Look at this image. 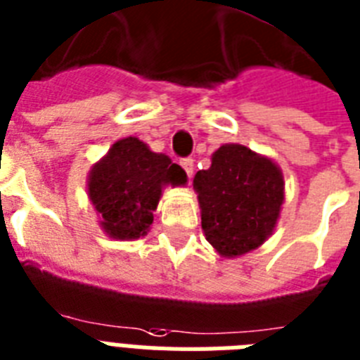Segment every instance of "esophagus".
Returning a JSON list of instances; mask_svg holds the SVG:
<instances>
[{
  "mask_svg": "<svg viewBox=\"0 0 360 360\" xmlns=\"http://www.w3.org/2000/svg\"><path fill=\"white\" fill-rule=\"evenodd\" d=\"M181 166H183V170L186 172V175H188V177H192V174H194V159H190V157H186V159H181Z\"/></svg>",
  "mask_w": 360,
  "mask_h": 360,
  "instance_id": "esophagus-1",
  "label": "esophagus"
}]
</instances>
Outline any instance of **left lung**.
Listing matches in <instances>:
<instances>
[{"instance_id": "obj_1", "label": "left lung", "mask_w": 360, "mask_h": 360, "mask_svg": "<svg viewBox=\"0 0 360 360\" xmlns=\"http://www.w3.org/2000/svg\"><path fill=\"white\" fill-rule=\"evenodd\" d=\"M194 188L205 238L227 259L262 246L285 201L279 166L240 144L218 148L209 170L195 174Z\"/></svg>"}]
</instances>
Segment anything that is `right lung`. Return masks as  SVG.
Instances as JSON below:
<instances>
[{
    "label": "right lung",
    "mask_w": 360,
    "mask_h": 360,
    "mask_svg": "<svg viewBox=\"0 0 360 360\" xmlns=\"http://www.w3.org/2000/svg\"><path fill=\"white\" fill-rule=\"evenodd\" d=\"M186 174L165 153H155L136 136L114 142L92 166L89 195L101 218V229L116 240L148 235L162 186L185 185Z\"/></svg>",
    "instance_id": "obj_1"
}]
</instances>
